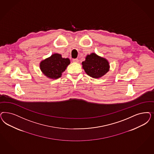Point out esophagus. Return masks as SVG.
Returning <instances> with one entry per match:
<instances>
[{
    "label": "esophagus",
    "mask_w": 154,
    "mask_h": 154,
    "mask_svg": "<svg viewBox=\"0 0 154 154\" xmlns=\"http://www.w3.org/2000/svg\"><path fill=\"white\" fill-rule=\"evenodd\" d=\"M72 61H73L74 62L78 63V62H79V60H78V59H77V58H75V59H73V60H72Z\"/></svg>",
    "instance_id": "obj_1"
}]
</instances>
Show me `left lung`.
Listing matches in <instances>:
<instances>
[{"label":"left lung","instance_id":"left-lung-1","mask_svg":"<svg viewBox=\"0 0 154 154\" xmlns=\"http://www.w3.org/2000/svg\"><path fill=\"white\" fill-rule=\"evenodd\" d=\"M82 65L87 74L94 78H100L109 71L108 60L94 53L88 55Z\"/></svg>","mask_w":154,"mask_h":154}]
</instances>
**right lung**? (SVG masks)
Segmentation results:
<instances>
[{
	"mask_svg": "<svg viewBox=\"0 0 154 154\" xmlns=\"http://www.w3.org/2000/svg\"><path fill=\"white\" fill-rule=\"evenodd\" d=\"M69 63V58H63L61 55L54 54L41 62L40 69L47 77L53 79H58Z\"/></svg>",
	"mask_w": 154,
	"mask_h": 154,
	"instance_id": "1",
	"label": "right lung"
}]
</instances>
